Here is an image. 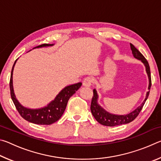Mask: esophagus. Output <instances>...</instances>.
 <instances>
[{
    "mask_svg": "<svg viewBox=\"0 0 161 161\" xmlns=\"http://www.w3.org/2000/svg\"><path fill=\"white\" fill-rule=\"evenodd\" d=\"M93 82V80L90 77H87L83 81V85L84 86H90Z\"/></svg>",
    "mask_w": 161,
    "mask_h": 161,
    "instance_id": "obj_1",
    "label": "esophagus"
}]
</instances>
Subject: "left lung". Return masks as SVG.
<instances>
[{"mask_svg":"<svg viewBox=\"0 0 161 161\" xmlns=\"http://www.w3.org/2000/svg\"><path fill=\"white\" fill-rule=\"evenodd\" d=\"M130 49L132 50V53L133 54V56L136 59H140L142 61L143 63L145 64L147 74L148 75L149 78V86H148V92H147L146 97L144 102L142 103V104L139 106L136 110L132 111L131 113H130L127 115H114V114H111L108 113L107 111H106L104 109L100 107V106L97 103V99L98 96L97 94V92L95 89L93 90V97L92 99L91 102V111L92 115L94 116L95 119L101 124L103 126H119V125L121 124H129L130 122L133 121L136 117L138 116V114L141 112V109L143 108V107L145 103L146 99H148L150 89H151V71H150V67L149 64L147 59L145 58L142 54L140 53V51L138 50L137 48L135 47V46L132 45L131 43H130Z\"/></svg>","mask_w":161,"mask_h":161,"instance_id":"1","label":"left lung"}]
</instances>
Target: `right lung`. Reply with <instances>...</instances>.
Masks as SVG:
<instances>
[{"instance_id":"add662e5","label":"right lung","mask_w":161,"mask_h":161,"mask_svg":"<svg viewBox=\"0 0 161 161\" xmlns=\"http://www.w3.org/2000/svg\"><path fill=\"white\" fill-rule=\"evenodd\" d=\"M52 45H53L42 44L38 45L35 47L38 48ZM16 60L15 61L14 64H13L12 68L9 84L10 96H11V99L13 103H14L15 107L16 109L18 110V113L26 121L38 125H50L54 123V122H56L57 121H58L61 118L65 108H66L68 100L80 88V86H81V83L79 82L65 87V88H64L59 92L58 96L55 97L54 100L49 103L47 107L39 108V109H30V108H27L20 105V103L16 99L14 92H13V71Z\"/></svg>"}]
</instances>
